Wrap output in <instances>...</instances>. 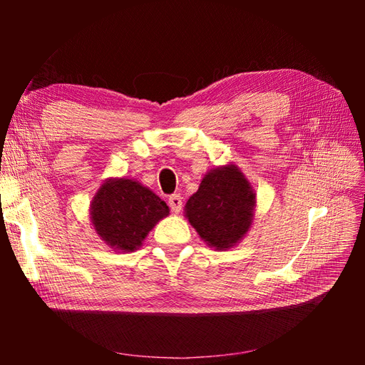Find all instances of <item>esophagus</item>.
<instances>
[{"label": "esophagus", "mask_w": 365, "mask_h": 365, "mask_svg": "<svg viewBox=\"0 0 365 365\" xmlns=\"http://www.w3.org/2000/svg\"><path fill=\"white\" fill-rule=\"evenodd\" d=\"M169 207L170 210H173L174 213H180L182 207H183V202H182V196L180 195H173L169 197Z\"/></svg>", "instance_id": "obj_1"}]
</instances>
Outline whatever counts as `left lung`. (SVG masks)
Masks as SVG:
<instances>
[{
	"label": "left lung",
	"instance_id": "left-lung-1",
	"mask_svg": "<svg viewBox=\"0 0 365 365\" xmlns=\"http://www.w3.org/2000/svg\"><path fill=\"white\" fill-rule=\"evenodd\" d=\"M255 205L251 182L242 169L229 163L204 175L197 191L185 204V218L207 246L226 251L251 230Z\"/></svg>",
	"mask_w": 365,
	"mask_h": 365
}]
</instances>
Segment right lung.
Returning a JSON list of instances; mask_svg holds the SVG:
<instances>
[{"label": "right lung", "mask_w": 365, "mask_h": 365, "mask_svg": "<svg viewBox=\"0 0 365 365\" xmlns=\"http://www.w3.org/2000/svg\"><path fill=\"white\" fill-rule=\"evenodd\" d=\"M169 215V207L135 178L110 177L91 200L89 220L97 235L118 252H133Z\"/></svg>", "instance_id": "right-lung-1"}]
</instances>
